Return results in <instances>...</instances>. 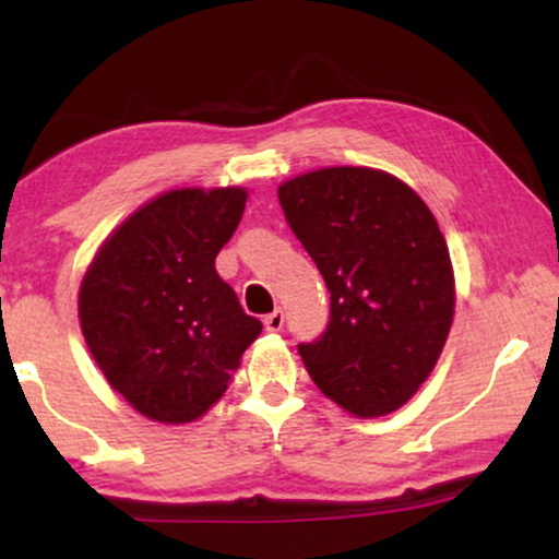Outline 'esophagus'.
<instances>
[{
  "instance_id": "1",
  "label": "esophagus",
  "mask_w": 559,
  "mask_h": 559,
  "mask_svg": "<svg viewBox=\"0 0 559 559\" xmlns=\"http://www.w3.org/2000/svg\"><path fill=\"white\" fill-rule=\"evenodd\" d=\"M282 325H285V312H282L280 308L272 310L270 316H264V328H266V331H270V333L282 331Z\"/></svg>"
}]
</instances>
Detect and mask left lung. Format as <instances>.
Here are the masks:
<instances>
[{"label": "left lung", "instance_id": "8db88e82", "mask_svg": "<svg viewBox=\"0 0 559 559\" xmlns=\"http://www.w3.org/2000/svg\"><path fill=\"white\" fill-rule=\"evenodd\" d=\"M280 205L318 264L331 318L300 343L320 392L358 417L400 409L430 377L455 310L445 236L409 186L371 167L282 182Z\"/></svg>", "mask_w": 559, "mask_h": 559}]
</instances>
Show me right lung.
Wrapping results in <instances>:
<instances>
[{
	"label": "right lung",
	"instance_id": "obj_1",
	"mask_svg": "<svg viewBox=\"0 0 559 559\" xmlns=\"http://www.w3.org/2000/svg\"><path fill=\"white\" fill-rule=\"evenodd\" d=\"M243 205L241 188L170 190L132 213L83 277V338L106 381L144 417H201L262 333L216 272Z\"/></svg>",
	"mask_w": 559,
	"mask_h": 559
}]
</instances>
